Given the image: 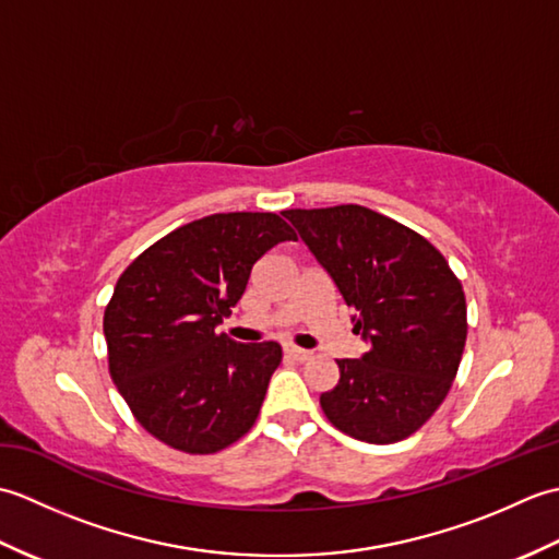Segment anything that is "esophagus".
Here are the masks:
<instances>
[{
	"label": "esophagus",
	"mask_w": 559,
	"mask_h": 559,
	"mask_svg": "<svg viewBox=\"0 0 559 559\" xmlns=\"http://www.w3.org/2000/svg\"><path fill=\"white\" fill-rule=\"evenodd\" d=\"M283 353H286L288 358H293V360H307V358H310V350L298 348V346H283Z\"/></svg>",
	"instance_id": "1"
}]
</instances>
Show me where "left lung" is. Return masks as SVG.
<instances>
[{"instance_id": "left-lung-1", "label": "left lung", "mask_w": 559, "mask_h": 559, "mask_svg": "<svg viewBox=\"0 0 559 559\" xmlns=\"http://www.w3.org/2000/svg\"><path fill=\"white\" fill-rule=\"evenodd\" d=\"M350 307L362 358L338 362L319 396L329 423L360 442L413 435L454 382L466 346V298L423 235L358 204L283 211Z\"/></svg>"}]
</instances>
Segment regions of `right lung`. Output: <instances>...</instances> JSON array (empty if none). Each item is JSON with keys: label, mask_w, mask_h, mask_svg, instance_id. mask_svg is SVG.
<instances>
[{"label": "right lung", "mask_w": 559, "mask_h": 559, "mask_svg": "<svg viewBox=\"0 0 559 559\" xmlns=\"http://www.w3.org/2000/svg\"><path fill=\"white\" fill-rule=\"evenodd\" d=\"M286 240L295 233L276 213H213L151 245L117 281L103 317L110 377L160 442L213 454L254 425L281 346L216 326L257 261Z\"/></svg>", "instance_id": "obj_1"}]
</instances>
